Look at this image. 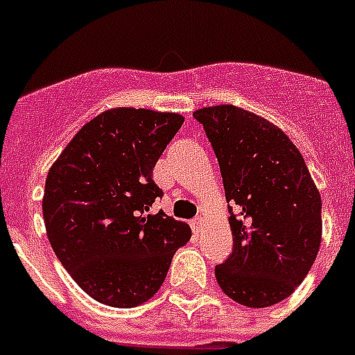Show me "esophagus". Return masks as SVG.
<instances>
[{
	"label": "esophagus",
	"instance_id": "1",
	"mask_svg": "<svg viewBox=\"0 0 355 355\" xmlns=\"http://www.w3.org/2000/svg\"><path fill=\"white\" fill-rule=\"evenodd\" d=\"M200 227H202V219H200V217H195L193 221H191V228H193V232H199Z\"/></svg>",
	"mask_w": 355,
	"mask_h": 355
}]
</instances>
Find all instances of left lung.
<instances>
[{"label": "left lung", "mask_w": 355, "mask_h": 355, "mask_svg": "<svg viewBox=\"0 0 355 355\" xmlns=\"http://www.w3.org/2000/svg\"><path fill=\"white\" fill-rule=\"evenodd\" d=\"M221 167L234 248L217 284L247 308H267L297 289L322 237L320 193L286 132L234 105L199 108Z\"/></svg>", "instance_id": "left-lung-1"}]
</instances>
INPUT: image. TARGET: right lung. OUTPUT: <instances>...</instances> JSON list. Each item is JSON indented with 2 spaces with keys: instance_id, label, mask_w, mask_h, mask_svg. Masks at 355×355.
I'll return each mask as SVG.
<instances>
[{
  "instance_id": "obj_1",
  "label": "right lung",
  "mask_w": 355,
  "mask_h": 355,
  "mask_svg": "<svg viewBox=\"0 0 355 355\" xmlns=\"http://www.w3.org/2000/svg\"><path fill=\"white\" fill-rule=\"evenodd\" d=\"M175 112L118 107L88 121L46 178L47 239L77 286L112 308L147 302L191 228L149 214L162 189L153 169L182 127Z\"/></svg>"
}]
</instances>
